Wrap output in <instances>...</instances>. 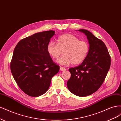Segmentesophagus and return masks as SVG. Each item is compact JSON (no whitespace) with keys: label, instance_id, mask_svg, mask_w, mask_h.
Instances as JSON below:
<instances>
[{"label":"esophagus","instance_id":"obj_1","mask_svg":"<svg viewBox=\"0 0 121 121\" xmlns=\"http://www.w3.org/2000/svg\"><path fill=\"white\" fill-rule=\"evenodd\" d=\"M60 70L61 71H65V68L64 67H62L61 66H60Z\"/></svg>","mask_w":121,"mask_h":121}]
</instances>
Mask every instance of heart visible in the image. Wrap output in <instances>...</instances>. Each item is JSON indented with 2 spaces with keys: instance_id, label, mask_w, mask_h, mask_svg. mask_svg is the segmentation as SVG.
<instances>
[{
  "instance_id": "obj_1",
  "label": "heart",
  "mask_w": 121,
  "mask_h": 121,
  "mask_svg": "<svg viewBox=\"0 0 121 121\" xmlns=\"http://www.w3.org/2000/svg\"><path fill=\"white\" fill-rule=\"evenodd\" d=\"M64 56L58 58L56 62L61 65H68L71 63L77 65L82 63L88 54V43L81 41L75 36L65 34L60 36L57 44L50 41L47 46V52L53 59H56L63 53Z\"/></svg>"
}]
</instances>
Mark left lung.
<instances>
[{
	"label": "left lung",
	"instance_id": "left-lung-1",
	"mask_svg": "<svg viewBox=\"0 0 121 121\" xmlns=\"http://www.w3.org/2000/svg\"><path fill=\"white\" fill-rule=\"evenodd\" d=\"M78 31L86 36L89 51L81 65L69 69L71 76L67 85L72 93L84 97L96 92L101 86L110 68L111 57L103 41L89 31Z\"/></svg>",
	"mask_w": 121,
	"mask_h": 121
}]
</instances>
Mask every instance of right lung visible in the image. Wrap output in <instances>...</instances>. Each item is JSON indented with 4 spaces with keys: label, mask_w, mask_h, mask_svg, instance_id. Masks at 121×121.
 <instances>
[{
    "label": "right lung",
    "mask_w": 121,
    "mask_h": 121,
    "mask_svg": "<svg viewBox=\"0 0 121 121\" xmlns=\"http://www.w3.org/2000/svg\"><path fill=\"white\" fill-rule=\"evenodd\" d=\"M55 31L38 32L22 39L14 48L10 70L24 93L38 97L48 90L51 80L59 71L47 52V46Z\"/></svg>",
    "instance_id": "1"
}]
</instances>
